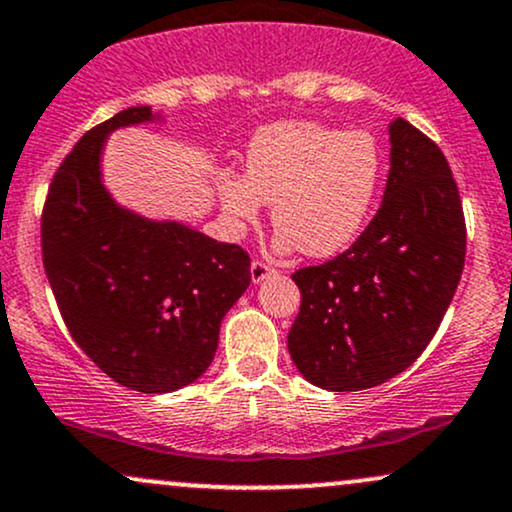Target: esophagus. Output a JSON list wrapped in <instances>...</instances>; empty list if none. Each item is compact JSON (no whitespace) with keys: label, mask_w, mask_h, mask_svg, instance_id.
<instances>
[{"label":"esophagus","mask_w":512,"mask_h":512,"mask_svg":"<svg viewBox=\"0 0 512 512\" xmlns=\"http://www.w3.org/2000/svg\"><path fill=\"white\" fill-rule=\"evenodd\" d=\"M276 274V269L274 267H269L267 262H262V260H255L250 264V276H252V284H262L264 279H267V276H274Z\"/></svg>","instance_id":"1"}]
</instances>
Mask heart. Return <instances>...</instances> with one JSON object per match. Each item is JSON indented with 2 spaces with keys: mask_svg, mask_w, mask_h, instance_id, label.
<instances>
[{
  "mask_svg": "<svg viewBox=\"0 0 512 512\" xmlns=\"http://www.w3.org/2000/svg\"><path fill=\"white\" fill-rule=\"evenodd\" d=\"M383 175V146L366 129L286 120L262 127L245 151L243 180L221 173L216 190L233 226H252L260 204H272L276 250L332 257L363 231Z\"/></svg>",
  "mask_w": 512,
  "mask_h": 512,
  "instance_id": "1",
  "label": "heart"
}]
</instances>
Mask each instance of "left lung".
<instances>
[{
	"label": "left lung",
	"instance_id": "8db88e82",
	"mask_svg": "<svg viewBox=\"0 0 512 512\" xmlns=\"http://www.w3.org/2000/svg\"><path fill=\"white\" fill-rule=\"evenodd\" d=\"M464 248L460 192L443 151L397 117L378 214L342 255L293 274L301 313L289 351L303 378L356 392L407 370L455 296Z\"/></svg>",
	"mask_w": 512,
	"mask_h": 512
}]
</instances>
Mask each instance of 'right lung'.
I'll return each instance as SVG.
<instances>
[{"instance_id":"add662e5","label":"right lung","mask_w":512,"mask_h":512,"mask_svg":"<svg viewBox=\"0 0 512 512\" xmlns=\"http://www.w3.org/2000/svg\"><path fill=\"white\" fill-rule=\"evenodd\" d=\"M158 120L134 105L86 132L57 168L40 223L45 274L74 342L115 383L149 395L211 366L223 315L252 279L243 248L146 219L103 185L110 134Z\"/></svg>"}]
</instances>
